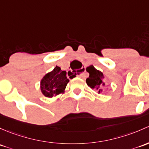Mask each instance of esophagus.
<instances>
[{
    "mask_svg": "<svg viewBox=\"0 0 149 149\" xmlns=\"http://www.w3.org/2000/svg\"><path fill=\"white\" fill-rule=\"evenodd\" d=\"M84 71H85V70H84V68H81V74H80V76H81V77H84Z\"/></svg>",
    "mask_w": 149,
    "mask_h": 149,
    "instance_id": "obj_1",
    "label": "esophagus"
}]
</instances>
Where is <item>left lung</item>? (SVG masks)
<instances>
[{"instance_id":"1","label":"left lung","mask_w":149,"mask_h":149,"mask_svg":"<svg viewBox=\"0 0 149 149\" xmlns=\"http://www.w3.org/2000/svg\"><path fill=\"white\" fill-rule=\"evenodd\" d=\"M86 70L89 73V77L86 79L87 85L91 88L98 91V93H100L102 91L101 88L105 86V83L103 82V79L104 78L103 73L95 69L92 65L87 67Z\"/></svg>"}]
</instances>
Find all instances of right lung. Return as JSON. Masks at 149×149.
I'll use <instances>...</instances> for the list:
<instances>
[{
    "instance_id": "add662e5",
    "label": "right lung",
    "mask_w": 149,
    "mask_h": 149,
    "mask_svg": "<svg viewBox=\"0 0 149 149\" xmlns=\"http://www.w3.org/2000/svg\"><path fill=\"white\" fill-rule=\"evenodd\" d=\"M69 82L66 77V71L61 70L56 66L52 71L46 73L40 81V91L48 98L64 93L65 87Z\"/></svg>"
}]
</instances>
